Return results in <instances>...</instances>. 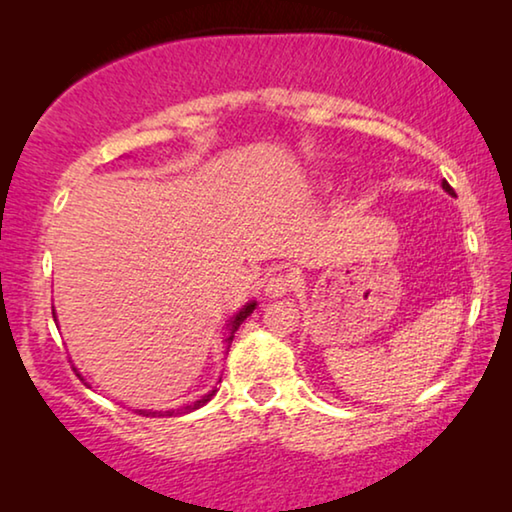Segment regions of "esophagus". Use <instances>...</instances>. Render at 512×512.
Masks as SVG:
<instances>
[{
	"mask_svg": "<svg viewBox=\"0 0 512 512\" xmlns=\"http://www.w3.org/2000/svg\"><path fill=\"white\" fill-rule=\"evenodd\" d=\"M293 286H296V277H293L289 270H277V272H272L268 279H265V293H268L270 298L286 296Z\"/></svg>",
	"mask_w": 512,
	"mask_h": 512,
	"instance_id": "34e87169",
	"label": "esophagus"
}]
</instances>
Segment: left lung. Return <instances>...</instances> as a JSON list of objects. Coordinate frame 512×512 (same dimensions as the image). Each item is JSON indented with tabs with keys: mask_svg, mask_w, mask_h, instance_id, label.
<instances>
[{
	"mask_svg": "<svg viewBox=\"0 0 512 512\" xmlns=\"http://www.w3.org/2000/svg\"><path fill=\"white\" fill-rule=\"evenodd\" d=\"M443 188H445V191H447V193H454V188H452L450 184H447V181H443Z\"/></svg>",
	"mask_w": 512,
	"mask_h": 512,
	"instance_id": "8db88e82",
	"label": "left lung"
}]
</instances>
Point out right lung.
Returning <instances> with one entry per match:
<instances>
[{
  "mask_svg": "<svg viewBox=\"0 0 512 512\" xmlns=\"http://www.w3.org/2000/svg\"><path fill=\"white\" fill-rule=\"evenodd\" d=\"M254 307H256V303H247V305H244V307H242V312H240V314H235L233 321H230V331L235 333V331H237V326H240L242 321L247 319L251 312H254ZM228 340H233V335H230ZM214 394H216V389H214V391H209V394L202 396L200 401H195L193 405H186V408H181V410H165V412H146V410H139V415H144V417H156V415H158V417H160V415L174 417V415H181V412H191V410H198V408H202V405H205L207 401H212V396H214Z\"/></svg>",
  "mask_w": 512,
  "mask_h": 512,
  "instance_id": "right-lung-1",
  "label": "right lung"
}]
</instances>
